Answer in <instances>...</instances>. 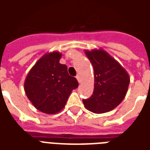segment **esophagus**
<instances>
[{"mask_svg": "<svg viewBox=\"0 0 150 150\" xmlns=\"http://www.w3.org/2000/svg\"><path fill=\"white\" fill-rule=\"evenodd\" d=\"M76 79H77V80H78L79 83H80V82H81V78H80V75H76Z\"/></svg>", "mask_w": 150, "mask_h": 150, "instance_id": "1", "label": "esophagus"}]
</instances>
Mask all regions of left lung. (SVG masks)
I'll return each instance as SVG.
<instances>
[{"label":"left lung","mask_w":150,"mask_h":150,"mask_svg":"<svg viewBox=\"0 0 150 150\" xmlns=\"http://www.w3.org/2000/svg\"><path fill=\"white\" fill-rule=\"evenodd\" d=\"M94 68L93 94L83 103L92 112L104 113L117 107L125 99L129 88V74L122 66L102 49L85 50Z\"/></svg>","instance_id":"left-lung-1"}]
</instances>
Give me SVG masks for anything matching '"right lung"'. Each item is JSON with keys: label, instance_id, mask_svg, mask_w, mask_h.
<instances>
[{"label": "right lung", "instance_id": "right-lung-1", "mask_svg": "<svg viewBox=\"0 0 150 150\" xmlns=\"http://www.w3.org/2000/svg\"><path fill=\"white\" fill-rule=\"evenodd\" d=\"M61 56L58 51L44 54L25 80L28 99L38 110L46 114L62 110L72 90L79 86L77 79L69 75L67 66L59 63Z\"/></svg>", "mask_w": 150, "mask_h": 150}]
</instances>
